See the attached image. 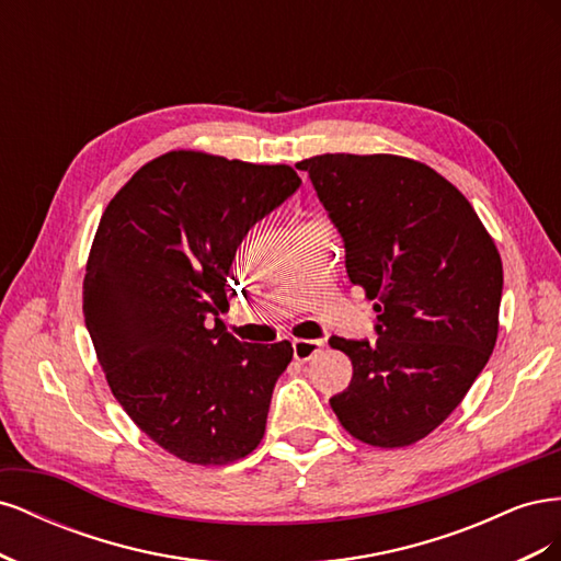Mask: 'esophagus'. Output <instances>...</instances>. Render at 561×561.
Instances as JSON below:
<instances>
[{"label":"esophagus","mask_w":561,"mask_h":561,"mask_svg":"<svg viewBox=\"0 0 561 561\" xmlns=\"http://www.w3.org/2000/svg\"><path fill=\"white\" fill-rule=\"evenodd\" d=\"M322 342H318V339H295L293 342V355H295V360L297 363H307V360H311L316 353H320L322 351Z\"/></svg>","instance_id":"esophagus-1"}]
</instances>
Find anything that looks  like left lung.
Here are the masks:
<instances>
[{"label": "left lung", "mask_w": 561, "mask_h": 561, "mask_svg": "<svg viewBox=\"0 0 561 561\" xmlns=\"http://www.w3.org/2000/svg\"><path fill=\"white\" fill-rule=\"evenodd\" d=\"M297 168L342 233L351 283L379 313L375 344L330 339L353 365L332 410L365 445L410 447L461 404L496 346V243L468 198L421 161L322 154Z\"/></svg>", "instance_id": "obj_1"}]
</instances>
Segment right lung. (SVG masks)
Segmentation results:
<instances>
[{
    "instance_id": "add662e5",
    "label": "right lung",
    "mask_w": 561,
    "mask_h": 561,
    "mask_svg": "<svg viewBox=\"0 0 561 561\" xmlns=\"http://www.w3.org/2000/svg\"><path fill=\"white\" fill-rule=\"evenodd\" d=\"M299 184L285 163L173 149L100 217L83 276L98 363L135 426L180 461L227 466L262 443L293 344H243L219 313L236 248Z\"/></svg>"
}]
</instances>
